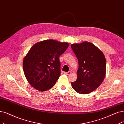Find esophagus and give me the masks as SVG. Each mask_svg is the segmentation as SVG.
Wrapping results in <instances>:
<instances>
[{"label": "esophagus", "mask_w": 124, "mask_h": 124, "mask_svg": "<svg viewBox=\"0 0 124 124\" xmlns=\"http://www.w3.org/2000/svg\"><path fill=\"white\" fill-rule=\"evenodd\" d=\"M64 74L66 75H70L71 74V71H68V72H64Z\"/></svg>", "instance_id": "34e87169"}]
</instances>
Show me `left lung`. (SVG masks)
Segmentation results:
<instances>
[{"mask_svg": "<svg viewBox=\"0 0 124 124\" xmlns=\"http://www.w3.org/2000/svg\"><path fill=\"white\" fill-rule=\"evenodd\" d=\"M78 60L77 79L71 86L80 94H88L98 88L106 75V62L104 54L93 43L85 41L71 45Z\"/></svg>", "mask_w": 124, "mask_h": 124, "instance_id": "obj_1", "label": "left lung"}]
</instances>
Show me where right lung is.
<instances>
[{"label": "right lung", "mask_w": 124, "mask_h": 124, "mask_svg": "<svg viewBox=\"0 0 124 124\" xmlns=\"http://www.w3.org/2000/svg\"><path fill=\"white\" fill-rule=\"evenodd\" d=\"M67 42L50 39L37 42L23 59V68L29 83L39 91L47 90L60 76V56L68 47Z\"/></svg>", "instance_id": "right-lung-1"}]
</instances>
